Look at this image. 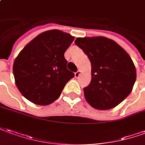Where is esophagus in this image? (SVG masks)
I'll return each instance as SVG.
<instances>
[{"mask_svg":"<svg viewBox=\"0 0 145 145\" xmlns=\"http://www.w3.org/2000/svg\"><path fill=\"white\" fill-rule=\"evenodd\" d=\"M80 74H81V72H80V70H78L76 72H75V76H76V78H78V77H80Z\"/></svg>","mask_w":145,"mask_h":145,"instance_id":"esophagus-1","label":"esophagus"}]
</instances>
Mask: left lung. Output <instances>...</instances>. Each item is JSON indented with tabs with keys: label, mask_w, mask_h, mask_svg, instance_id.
I'll use <instances>...</instances> for the list:
<instances>
[{
	"label": "left lung",
	"mask_w": 145,
	"mask_h": 145,
	"mask_svg": "<svg viewBox=\"0 0 145 145\" xmlns=\"http://www.w3.org/2000/svg\"><path fill=\"white\" fill-rule=\"evenodd\" d=\"M75 44L91 62V82L83 88L86 101L98 110L117 106L131 93L136 80L130 56L117 42L105 37L78 38Z\"/></svg>",
	"instance_id": "8db88e82"
}]
</instances>
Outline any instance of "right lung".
<instances>
[{
    "mask_svg": "<svg viewBox=\"0 0 145 145\" xmlns=\"http://www.w3.org/2000/svg\"><path fill=\"white\" fill-rule=\"evenodd\" d=\"M74 37L59 30L40 34L18 54L13 65L19 91L31 102L48 105L57 100L74 77L67 69L64 53Z\"/></svg>",
    "mask_w": 145,
    "mask_h": 145,
    "instance_id": "right-lung-1",
    "label": "right lung"
}]
</instances>
